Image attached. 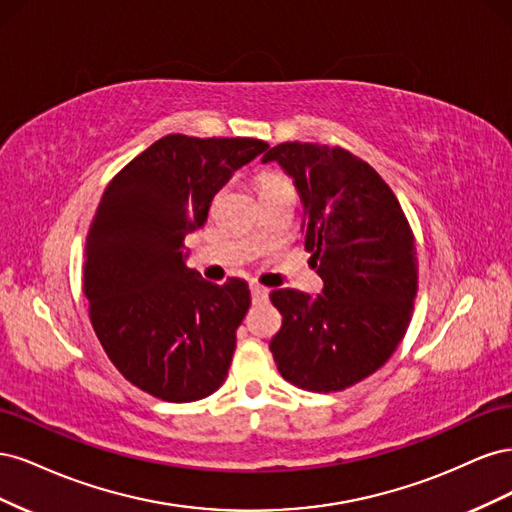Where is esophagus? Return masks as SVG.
Instances as JSON below:
<instances>
[{
  "instance_id": "obj_1",
  "label": "esophagus",
  "mask_w": 512,
  "mask_h": 512,
  "mask_svg": "<svg viewBox=\"0 0 512 512\" xmlns=\"http://www.w3.org/2000/svg\"><path fill=\"white\" fill-rule=\"evenodd\" d=\"M250 290H252V299H254L256 303H262V301H267V299H269V288H265V286L252 284V286H250Z\"/></svg>"
}]
</instances>
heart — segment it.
<instances>
[{"label": "heart", "mask_w": 512, "mask_h": 512, "mask_svg": "<svg viewBox=\"0 0 512 512\" xmlns=\"http://www.w3.org/2000/svg\"><path fill=\"white\" fill-rule=\"evenodd\" d=\"M260 192H294V185L280 173H267L260 179Z\"/></svg>", "instance_id": "1"}]
</instances>
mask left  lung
<instances>
[{
    "mask_svg": "<svg viewBox=\"0 0 512 512\" xmlns=\"http://www.w3.org/2000/svg\"><path fill=\"white\" fill-rule=\"evenodd\" d=\"M262 162L297 183L305 250L324 282L318 297L271 292L282 314L273 361L303 391H346L389 361L408 331L418 288L412 228L389 183L342 147L282 143Z\"/></svg>",
    "mask_w": 512,
    "mask_h": 512,
    "instance_id": "obj_1",
    "label": "left lung"
}]
</instances>
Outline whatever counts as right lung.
<instances>
[{
  "instance_id": "add662e5",
  "label": "right lung",
  "mask_w": 512,
  "mask_h": 512,
  "mask_svg": "<svg viewBox=\"0 0 512 512\" xmlns=\"http://www.w3.org/2000/svg\"><path fill=\"white\" fill-rule=\"evenodd\" d=\"M267 149L258 138L168 134L106 185L87 230L83 292L106 356L136 389L185 404L224 384L250 288L185 267L183 239L205 226L232 173Z\"/></svg>"
}]
</instances>
